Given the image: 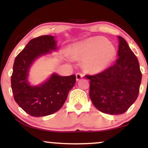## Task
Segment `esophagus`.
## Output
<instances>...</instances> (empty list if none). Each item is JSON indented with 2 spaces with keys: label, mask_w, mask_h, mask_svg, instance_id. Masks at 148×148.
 Returning <instances> with one entry per match:
<instances>
[{
  "label": "esophagus",
  "mask_w": 148,
  "mask_h": 148,
  "mask_svg": "<svg viewBox=\"0 0 148 148\" xmlns=\"http://www.w3.org/2000/svg\"><path fill=\"white\" fill-rule=\"evenodd\" d=\"M84 77V75L81 74H80V73H77V74H76V81H79L80 79H81V78Z\"/></svg>",
  "instance_id": "esophagus-1"
}]
</instances>
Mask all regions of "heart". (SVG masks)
<instances>
[{"label":"heart","instance_id":"b5f03b06","mask_svg":"<svg viewBox=\"0 0 148 148\" xmlns=\"http://www.w3.org/2000/svg\"><path fill=\"white\" fill-rule=\"evenodd\" d=\"M74 58L84 59V68L92 73L104 70L116 56L115 47L103 37H92L76 45L72 51Z\"/></svg>","mask_w":148,"mask_h":148}]
</instances>
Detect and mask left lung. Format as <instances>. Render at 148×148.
<instances>
[{
    "instance_id": "obj_1",
    "label": "left lung",
    "mask_w": 148,
    "mask_h": 148,
    "mask_svg": "<svg viewBox=\"0 0 148 148\" xmlns=\"http://www.w3.org/2000/svg\"><path fill=\"white\" fill-rule=\"evenodd\" d=\"M118 37V58L103 72L86 76L90 98L97 109L111 115L123 114L138 97L142 74L138 59L127 42Z\"/></svg>"
}]
</instances>
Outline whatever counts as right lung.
Wrapping results in <instances>:
<instances>
[{"instance_id":"right-lung-1","label":"right lung","mask_w":148,"mask_h":148,"mask_svg":"<svg viewBox=\"0 0 148 148\" xmlns=\"http://www.w3.org/2000/svg\"><path fill=\"white\" fill-rule=\"evenodd\" d=\"M55 38L52 35H42L33 39L14 60L11 76L14 100L23 111L33 117L46 116L60 110L76 83L74 74L62 76L55 72L38 85H32L28 80L34 62L57 51Z\"/></svg>"}]
</instances>
